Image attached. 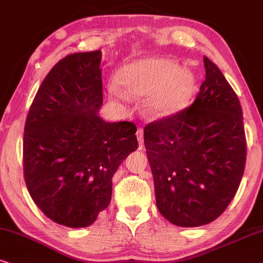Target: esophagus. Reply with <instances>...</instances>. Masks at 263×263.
Masks as SVG:
<instances>
[{
  "label": "esophagus",
  "instance_id": "esophagus-1",
  "mask_svg": "<svg viewBox=\"0 0 263 263\" xmlns=\"http://www.w3.org/2000/svg\"><path fill=\"white\" fill-rule=\"evenodd\" d=\"M137 139H138V142H139V145H141V148H142V145H143V128L142 127H138V129H137Z\"/></svg>",
  "mask_w": 263,
  "mask_h": 263
}]
</instances>
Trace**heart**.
Returning a JSON list of instances; mask_svg holds the SVG:
<instances>
[{
  "label": "heart",
  "mask_w": 263,
  "mask_h": 263,
  "mask_svg": "<svg viewBox=\"0 0 263 263\" xmlns=\"http://www.w3.org/2000/svg\"><path fill=\"white\" fill-rule=\"evenodd\" d=\"M116 82L108 85L112 101H127L129 97H143L149 114L166 118L177 114L188 105L195 87L194 74L178 63L161 57L137 59L121 66Z\"/></svg>",
  "instance_id": "obj_1"
}]
</instances>
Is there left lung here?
Here are the masks:
<instances>
[{
    "label": "left lung",
    "instance_id": "1",
    "mask_svg": "<svg viewBox=\"0 0 263 263\" xmlns=\"http://www.w3.org/2000/svg\"><path fill=\"white\" fill-rule=\"evenodd\" d=\"M204 66L191 107L144 127L156 206L179 227L208 224L223 214L247 160L240 102L217 65L204 57Z\"/></svg>",
    "mask_w": 263,
    "mask_h": 263
}]
</instances>
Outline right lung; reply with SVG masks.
<instances>
[{
	"label": "right lung",
	"mask_w": 263,
	"mask_h": 263,
	"mask_svg": "<svg viewBox=\"0 0 263 263\" xmlns=\"http://www.w3.org/2000/svg\"><path fill=\"white\" fill-rule=\"evenodd\" d=\"M102 52L66 55L51 69L29 109L23 141L30 197L49 220L87 227L111 200L112 176L138 148L135 124L107 122Z\"/></svg>",
	"instance_id": "obj_1"
}]
</instances>
